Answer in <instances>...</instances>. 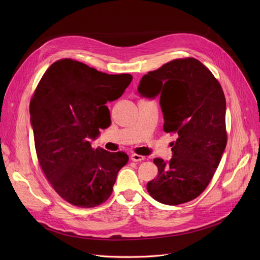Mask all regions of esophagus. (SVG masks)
Returning a JSON list of instances; mask_svg holds the SVG:
<instances>
[{"instance_id": "1", "label": "esophagus", "mask_w": 260, "mask_h": 260, "mask_svg": "<svg viewBox=\"0 0 260 260\" xmlns=\"http://www.w3.org/2000/svg\"><path fill=\"white\" fill-rule=\"evenodd\" d=\"M131 159L135 162H140V161H143L145 159L144 156H141V155H138V154H133L131 156Z\"/></svg>"}]
</instances>
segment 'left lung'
I'll list each match as a JSON object with an SVG mask.
<instances>
[{"label":"left lung","instance_id":"1","mask_svg":"<svg viewBox=\"0 0 260 260\" xmlns=\"http://www.w3.org/2000/svg\"><path fill=\"white\" fill-rule=\"evenodd\" d=\"M138 91L160 95L163 131L174 133L170 162L155 158L157 178L146 188L169 206L188 202L207 188L226 145L225 97L208 67L195 58L176 59L144 75Z\"/></svg>","mask_w":260,"mask_h":260}]
</instances>
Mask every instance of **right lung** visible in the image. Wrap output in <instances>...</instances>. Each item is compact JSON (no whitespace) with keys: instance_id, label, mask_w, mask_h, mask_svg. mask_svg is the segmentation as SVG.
<instances>
[{"instance_id":"add662e5","label":"right lung","mask_w":260,"mask_h":260,"mask_svg":"<svg viewBox=\"0 0 260 260\" xmlns=\"http://www.w3.org/2000/svg\"><path fill=\"white\" fill-rule=\"evenodd\" d=\"M133 80L61 59L41 78L29 113L40 167L52 188L68 203L94 208L113 193L118 172L128 156L92 148L89 139L111 125L105 105L119 99Z\"/></svg>"}]
</instances>
